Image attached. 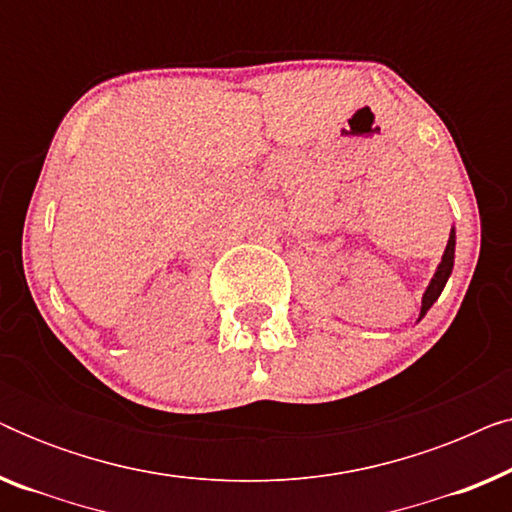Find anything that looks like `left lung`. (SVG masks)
I'll use <instances>...</instances> for the list:
<instances>
[{
    "instance_id": "1",
    "label": "left lung",
    "mask_w": 512,
    "mask_h": 512,
    "mask_svg": "<svg viewBox=\"0 0 512 512\" xmlns=\"http://www.w3.org/2000/svg\"><path fill=\"white\" fill-rule=\"evenodd\" d=\"M454 244H457V235H454V228L450 230V240H447V247H445V254H443V261H440L436 275H433L431 284L426 286L424 291V298H422V312H419V319L424 317L426 312H429V307L436 303L440 293H443L447 279L452 275V268H454Z\"/></svg>"
}]
</instances>
